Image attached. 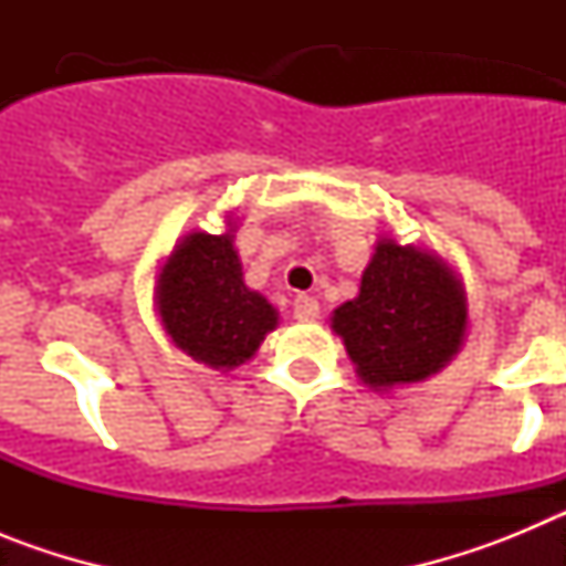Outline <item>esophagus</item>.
Wrapping results in <instances>:
<instances>
[{"label":"esophagus","mask_w":566,"mask_h":566,"mask_svg":"<svg viewBox=\"0 0 566 566\" xmlns=\"http://www.w3.org/2000/svg\"><path fill=\"white\" fill-rule=\"evenodd\" d=\"M317 317H319L317 300L308 297V294H297V297H294V319H300V323H314Z\"/></svg>","instance_id":"1"}]
</instances>
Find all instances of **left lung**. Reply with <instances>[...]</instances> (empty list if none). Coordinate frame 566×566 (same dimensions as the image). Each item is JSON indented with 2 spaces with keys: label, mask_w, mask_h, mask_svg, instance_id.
Segmentation results:
<instances>
[{
  "label": "left lung",
  "mask_w": 566,
  "mask_h": 566,
  "mask_svg": "<svg viewBox=\"0 0 566 566\" xmlns=\"http://www.w3.org/2000/svg\"><path fill=\"white\" fill-rule=\"evenodd\" d=\"M332 332L371 391L424 382L468 337L464 283L439 252L379 238L359 294L332 312Z\"/></svg>",
  "instance_id": "obj_1"
}]
</instances>
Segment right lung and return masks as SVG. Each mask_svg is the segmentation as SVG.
Returning a JSON list of instances; mask_svg holds the SVG:
<instances>
[{
    "label": "right lung",
    "mask_w": 566,
    "mask_h": 566,
    "mask_svg": "<svg viewBox=\"0 0 566 566\" xmlns=\"http://www.w3.org/2000/svg\"><path fill=\"white\" fill-rule=\"evenodd\" d=\"M238 221L227 232H189L175 243L155 274V314L178 352L214 371H232L254 357L277 308L243 280L234 249Z\"/></svg>",
    "instance_id": "add662e5"
}]
</instances>
